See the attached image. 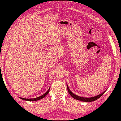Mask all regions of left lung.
Masks as SVG:
<instances>
[{
	"label": "left lung",
	"instance_id": "left-lung-1",
	"mask_svg": "<svg viewBox=\"0 0 121 121\" xmlns=\"http://www.w3.org/2000/svg\"><path fill=\"white\" fill-rule=\"evenodd\" d=\"M67 90H68V92H69L70 95H71V96L73 97V98H74V99H77V100H80V101H83V102H93V101H95V100L98 99L99 98H100V97L102 96V95H103L104 93V92H105V91H104L103 92L101 93V94H99V95H96V96H95V97H90V98H85V97L78 96V95H76L74 94L73 93H72V92L70 91L69 87H68L67 85Z\"/></svg>",
	"mask_w": 121,
	"mask_h": 121
}]
</instances>
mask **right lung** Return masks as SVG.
Masks as SVG:
<instances>
[{"label": "right lung", "instance_id": "obj_1", "mask_svg": "<svg viewBox=\"0 0 121 121\" xmlns=\"http://www.w3.org/2000/svg\"><path fill=\"white\" fill-rule=\"evenodd\" d=\"M49 90H50V88L49 89H48V90L46 92V93H44V94H43V95H41V96H39V97H37V98H29V99H26V98H20L22 99L23 100H26V101H36V100H39V99H42L44 98V97H45L47 95H48V93H49Z\"/></svg>", "mask_w": 121, "mask_h": 121}]
</instances>
